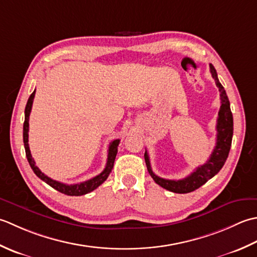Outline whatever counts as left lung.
<instances>
[{"instance_id": "obj_1", "label": "left lung", "mask_w": 257, "mask_h": 257, "mask_svg": "<svg viewBox=\"0 0 257 257\" xmlns=\"http://www.w3.org/2000/svg\"><path fill=\"white\" fill-rule=\"evenodd\" d=\"M209 70H211V74L216 83V86L218 87L219 97H221V107H219L216 124V145L206 163L198 166L196 170H194V172H192L185 179L177 181L166 180L154 174L151 167L149 154L145 151V163L146 166H148V171L152 176V179L155 181L156 184H159L160 186L165 188V190L171 191L173 193L185 194V193L195 191L198 187L205 184L209 179H212L213 176H215L221 171L225 162H226L229 150H231L233 138V115L231 112V106H229V101L226 95V92H225L223 85L219 83L216 70L214 69L212 64H209Z\"/></svg>"}]
</instances>
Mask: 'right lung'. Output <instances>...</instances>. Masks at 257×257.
I'll return each mask as SVG.
<instances>
[{"instance_id":"obj_1","label":"right lung","mask_w":257,"mask_h":257,"mask_svg":"<svg viewBox=\"0 0 257 257\" xmlns=\"http://www.w3.org/2000/svg\"><path fill=\"white\" fill-rule=\"evenodd\" d=\"M35 96V91L31 94L28 103H26L25 106V119H24V124H23V142H24V148H25V154L26 158H28L29 164L32 167L33 172L36 174V176L40 177L42 181H44L46 184H49L52 186L54 190L59 191L63 194L65 195H70V196H81L87 194L92 191L95 190L99 185L106 181V179L109 175V173L112 172V169L114 166V161L115 158H116L117 154V146L119 144V140H114L108 145V154H107V162H106V166L105 169L103 170L102 173H99L98 175L95 177H93L91 180H87L85 182L78 183V184H64V183L57 182L55 180H52L51 177L46 176L44 173H42L38 166L35 165V162L31 155V151H30V146H29V119H30V113L31 109H32V104H33V99Z\"/></svg>"}]
</instances>
